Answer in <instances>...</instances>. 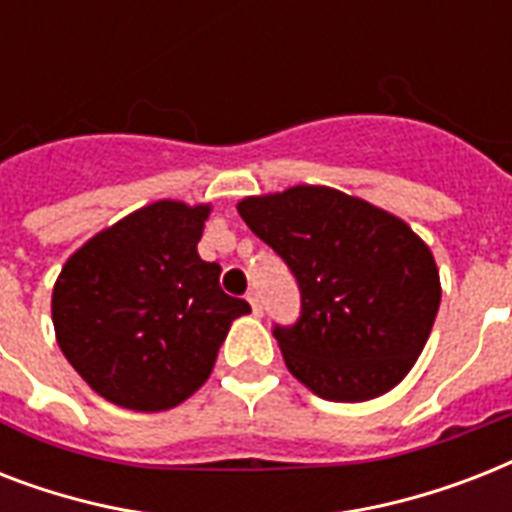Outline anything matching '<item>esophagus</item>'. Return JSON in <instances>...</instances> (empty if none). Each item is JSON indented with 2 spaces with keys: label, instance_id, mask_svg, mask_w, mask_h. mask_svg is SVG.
I'll use <instances>...</instances> for the list:
<instances>
[{
  "label": "esophagus",
  "instance_id": "esophagus-1",
  "mask_svg": "<svg viewBox=\"0 0 512 512\" xmlns=\"http://www.w3.org/2000/svg\"><path fill=\"white\" fill-rule=\"evenodd\" d=\"M247 300H249V305H252V313H255V316H260V313H263V303H260V292H257V289H249Z\"/></svg>",
  "mask_w": 512,
  "mask_h": 512
}]
</instances>
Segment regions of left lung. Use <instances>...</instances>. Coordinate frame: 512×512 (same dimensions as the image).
I'll use <instances>...</instances> for the list:
<instances>
[{"instance_id":"8db88e82","label":"left lung","mask_w":512,"mask_h":512,"mask_svg":"<svg viewBox=\"0 0 512 512\" xmlns=\"http://www.w3.org/2000/svg\"><path fill=\"white\" fill-rule=\"evenodd\" d=\"M239 215L300 289L295 324H273L289 372L327 401H366L404 380L441 303L436 263L420 236L321 185L252 196Z\"/></svg>"}]
</instances>
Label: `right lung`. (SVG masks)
<instances>
[{"mask_svg":"<svg viewBox=\"0 0 512 512\" xmlns=\"http://www.w3.org/2000/svg\"><path fill=\"white\" fill-rule=\"evenodd\" d=\"M209 207L156 201L71 255L52 292L63 356L95 393L135 412L177 406L207 380L247 300L225 295L196 244Z\"/></svg>","mask_w":512,"mask_h":512,"instance_id":"add662e5","label":"right lung"}]
</instances>
